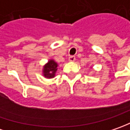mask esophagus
I'll return each instance as SVG.
<instances>
[{
	"mask_svg": "<svg viewBox=\"0 0 130 130\" xmlns=\"http://www.w3.org/2000/svg\"><path fill=\"white\" fill-rule=\"evenodd\" d=\"M68 60H69L70 62H74V61L75 60V56L69 57V58H68Z\"/></svg>",
	"mask_w": 130,
	"mask_h": 130,
	"instance_id": "1",
	"label": "esophagus"
}]
</instances>
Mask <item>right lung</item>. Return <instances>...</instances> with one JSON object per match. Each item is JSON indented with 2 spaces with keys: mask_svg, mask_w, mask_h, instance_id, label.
<instances>
[{
  "mask_svg": "<svg viewBox=\"0 0 130 130\" xmlns=\"http://www.w3.org/2000/svg\"><path fill=\"white\" fill-rule=\"evenodd\" d=\"M57 63L54 60H50L44 65L42 75L46 78H53L57 70Z\"/></svg>",
  "mask_w": 130,
  "mask_h": 130,
  "instance_id": "add662e5",
  "label": "right lung"
}]
</instances>
